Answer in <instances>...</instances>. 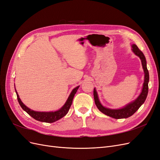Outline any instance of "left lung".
I'll list each match as a JSON object with an SVG mask.
<instances>
[{
  "label": "left lung",
  "mask_w": 160,
  "mask_h": 160,
  "mask_svg": "<svg viewBox=\"0 0 160 160\" xmlns=\"http://www.w3.org/2000/svg\"><path fill=\"white\" fill-rule=\"evenodd\" d=\"M132 51L133 52L134 54L139 57V59H141L142 67L144 71V82L143 84V88L141 93H140L138 98L133 101H132V102H130L126 105H125L122 108L110 109L104 107V106L101 103L96 89L94 88L93 90L94 100L97 108H98V109L101 112H102L105 115L109 116V117L113 118L115 119L128 118L130 117V116H132L133 114H134L138 110V109L141 107L142 105L143 104L145 101H146L147 98L148 93V83L149 77V72L147 68V62L146 57H145L143 53L138 49V47H137L136 45L132 44Z\"/></svg>",
  "instance_id": "8db88e82"
}]
</instances>
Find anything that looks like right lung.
<instances>
[{
    "mask_svg": "<svg viewBox=\"0 0 160 160\" xmlns=\"http://www.w3.org/2000/svg\"><path fill=\"white\" fill-rule=\"evenodd\" d=\"M79 88V86H77L75 88H74L72 90L68 99H67L65 103L61 109L55 111H48V112H46V111H34L27 107V106L22 102V101L21 100L20 98H19V95H18L17 91L15 89V85H14V89H15V92L17 93V99L22 109L25 111H26L28 115H31L32 118H34L37 121H39V122H46V123H53L56 122V121H58L59 119H61L62 118H63L64 116L67 115L72 104V99H73L74 96L77 90H78Z\"/></svg>",
    "mask_w": 160,
    "mask_h": 160,
    "instance_id": "add662e5",
    "label": "right lung"
}]
</instances>
